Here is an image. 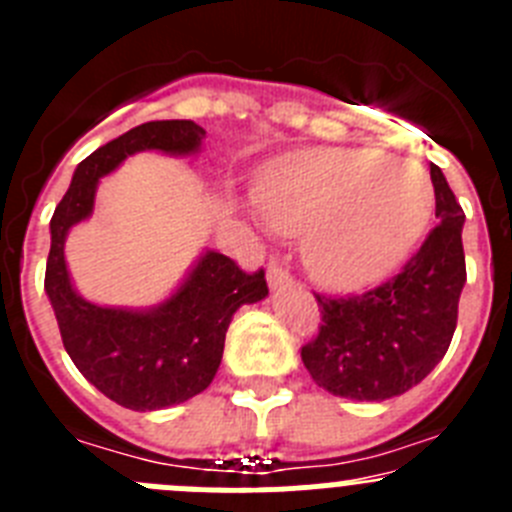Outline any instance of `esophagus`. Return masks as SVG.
Returning a JSON list of instances; mask_svg holds the SVG:
<instances>
[{
    "mask_svg": "<svg viewBox=\"0 0 512 512\" xmlns=\"http://www.w3.org/2000/svg\"><path fill=\"white\" fill-rule=\"evenodd\" d=\"M266 282H269L271 289L289 287V284H292V274H289V271L284 269L282 264H277V261H271L269 271H266Z\"/></svg>",
    "mask_w": 512,
    "mask_h": 512,
    "instance_id": "1",
    "label": "esophagus"
}]
</instances>
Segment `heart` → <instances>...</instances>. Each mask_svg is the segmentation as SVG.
I'll return each instance as SVG.
<instances>
[{"mask_svg": "<svg viewBox=\"0 0 512 512\" xmlns=\"http://www.w3.org/2000/svg\"><path fill=\"white\" fill-rule=\"evenodd\" d=\"M256 205L282 233H305L302 259L330 289L379 282L428 228L431 179L413 161L369 148H315L271 164Z\"/></svg>", "mask_w": 512, "mask_h": 512, "instance_id": "obj_1", "label": "heart"}]
</instances>
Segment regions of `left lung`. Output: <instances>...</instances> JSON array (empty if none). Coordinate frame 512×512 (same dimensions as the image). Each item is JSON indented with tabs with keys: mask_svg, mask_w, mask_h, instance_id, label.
Here are the masks:
<instances>
[{
	"mask_svg": "<svg viewBox=\"0 0 512 512\" xmlns=\"http://www.w3.org/2000/svg\"><path fill=\"white\" fill-rule=\"evenodd\" d=\"M436 228L390 282L364 295H315L323 315L302 361L318 387L348 400L379 402L408 392L446 356L467 282L464 210L431 164Z\"/></svg>",
	"mask_w": 512,
	"mask_h": 512,
	"instance_id": "8db88e82",
	"label": "left lung"
}]
</instances>
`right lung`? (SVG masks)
<instances>
[{
  "mask_svg": "<svg viewBox=\"0 0 512 512\" xmlns=\"http://www.w3.org/2000/svg\"><path fill=\"white\" fill-rule=\"evenodd\" d=\"M202 138L205 130L192 120L143 122L76 166L69 192L51 217L45 295L63 348L102 395L138 413L171 408L210 387L235 310L269 295L264 269L246 274L223 253L205 251L169 300L128 310L84 300L71 284L63 246L69 230L92 215L99 179L125 158L140 151L192 156Z\"/></svg>",
  "mask_w": 512,
  "mask_h": 512,
  "instance_id": "obj_1",
  "label": "right lung"
}]
</instances>
